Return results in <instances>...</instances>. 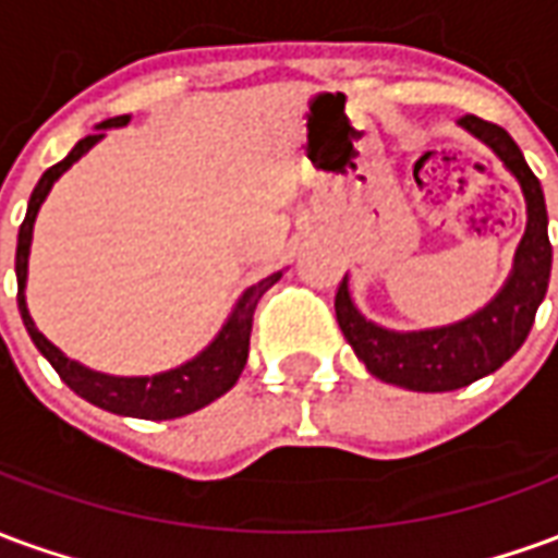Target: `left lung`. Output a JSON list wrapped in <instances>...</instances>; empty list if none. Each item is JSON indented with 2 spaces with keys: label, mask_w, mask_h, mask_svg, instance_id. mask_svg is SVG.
Segmentation results:
<instances>
[{
  "label": "left lung",
  "mask_w": 558,
  "mask_h": 558,
  "mask_svg": "<svg viewBox=\"0 0 558 558\" xmlns=\"http://www.w3.org/2000/svg\"><path fill=\"white\" fill-rule=\"evenodd\" d=\"M460 125L499 155L526 196V232L517 244L514 268L502 290L478 314L466 316L454 326L424 331H388L364 319L352 304L347 278L340 280L335 295L340 331L364 367L383 383L430 395L472 386L481 376L499 371L529 338L535 311L550 283L553 247L547 239V206L535 172L529 170L523 151L505 128L484 122L478 116H463Z\"/></svg>",
  "instance_id": "left-lung-1"
}]
</instances>
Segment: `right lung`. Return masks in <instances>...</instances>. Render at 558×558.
<instances>
[{
    "label": "right lung",
    "instance_id": "add662e5",
    "mask_svg": "<svg viewBox=\"0 0 558 558\" xmlns=\"http://www.w3.org/2000/svg\"><path fill=\"white\" fill-rule=\"evenodd\" d=\"M131 122V116H116V119H107L98 125L95 134L83 137L77 146L68 151L65 160L53 163L50 170L44 172L35 191L29 196V208H26V218L20 223L17 232V259H14V268H17V307L20 316H23V326L29 331L32 343L38 347L47 362L53 364V371L62 376L74 395H80L83 400H89L95 407H101L107 412H116V415H128V418H146V421H167V418H182V415H191V412L203 410L211 400H218L220 395H227L239 376H242L244 364H247V347H251V326H254V311L263 292L271 290L280 280V271L268 275L266 280H259L254 287H247L242 292V299L232 307L230 319L223 323V328L218 331V338L208 343L206 350L199 352L191 362L179 364L172 371H163V374L155 376H110L98 374V371H89L80 362H71L65 352L53 347L50 340L44 338L41 331L35 328L29 316V307H26V271H29V247H32V227H35V215L38 208L50 194L53 182L62 175V172L80 160L86 151H89L98 140L104 137L107 128H122Z\"/></svg>",
    "mask_w": 558,
    "mask_h": 558
}]
</instances>
